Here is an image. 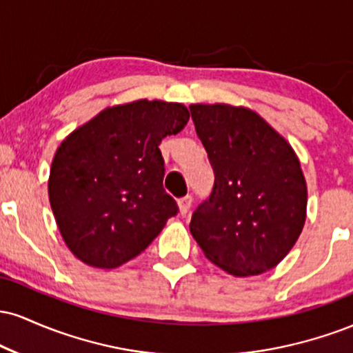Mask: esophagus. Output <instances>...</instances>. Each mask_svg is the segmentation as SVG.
Wrapping results in <instances>:
<instances>
[{
  "label": "esophagus",
  "mask_w": 353,
  "mask_h": 353,
  "mask_svg": "<svg viewBox=\"0 0 353 353\" xmlns=\"http://www.w3.org/2000/svg\"><path fill=\"white\" fill-rule=\"evenodd\" d=\"M177 205H179V212H181V216H188V212H189L190 205H192V197H190V196L182 197V199L177 201Z\"/></svg>",
  "instance_id": "obj_1"
}]
</instances>
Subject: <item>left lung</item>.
I'll list each match as a JSON object with an SVG mask.
<instances>
[{
	"label": "left lung",
	"mask_w": 353,
	"mask_h": 353,
	"mask_svg": "<svg viewBox=\"0 0 353 353\" xmlns=\"http://www.w3.org/2000/svg\"><path fill=\"white\" fill-rule=\"evenodd\" d=\"M214 188L190 234L210 262L236 277L274 269L301 236L307 185L297 156L261 116L228 104H192Z\"/></svg>",
	"instance_id": "left-lung-1"
}]
</instances>
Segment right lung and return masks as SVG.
<instances>
[{"instance_id":"add662e5","label":"right lung","mask_w":353,"mask_h":353,"mask_svg":"<svg viewBox=\"0 0 353 353\" xmlns=\"http://www.w3.org/2000/svg\"><path fill=\"white\" fill-rule=\"evenodd\" d=\"M188 121L184 104L141 99L104 109L61 143L48 190L61 236L79 261L123 265L176 216L159 144Z\"/></svg>"}]
</instances>
